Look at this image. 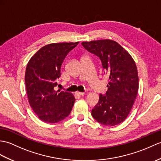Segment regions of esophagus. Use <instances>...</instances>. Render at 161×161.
I'll use <instances>...</instances> for the list:
<instances>
[{"mask_svg":"<svg viewBox=\"0 0 161 161\" xmlns=\"http://www.w3.org/2000/svg\"><path fill=\"white\" fill-rule=\"evenodd\" d=\"M84 95V92H75V95L83 96Z\"/></svg>","mask_w":161,"mask_h":161,"instance_id":"34e87169","label":"esophagus"}]
</instances>
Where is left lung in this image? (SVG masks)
Wrapping results in <instances>:
<instances>
[{
    "mask_svg": "<svg viewBox=\"0 0 161 161\" xmlns=\"http://www.w3.org/2000/svg\"><path fill=\"white\" fill-rule=\"evenodd\" d=\"M88 51L100 58L109 77L105 95H100L92 110V117L101 124L114 126L125 120L139 91V76L132 56L117 42L111 40L81 42Z\"/></svg>",
    "mask_w": 161,
    "mask_h": 161,
    "instance_id": "left-lung-1",
    "label": "left lung"
}]
</instances>
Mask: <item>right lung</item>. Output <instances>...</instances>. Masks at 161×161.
Masks as SVG:
<instances>
[{
  "label": "right lung",
  "mask_w": 161,
  "mask_h": 161,
  "mask_svg": "<svg viewBox=\"0 0 161 161\" xmlns=\"http://www.w3.org/2000/svg\"><path fill=\"white\" fill-rule=\"evenodd\" d=\"M79 42L52 43L40 48L29 59L25 71L29 103L41 121H60L70 113L75 101L72 93L55 91L66 56Z\"/></svg>",
  "instance_id": "1"
}]
</instances>
